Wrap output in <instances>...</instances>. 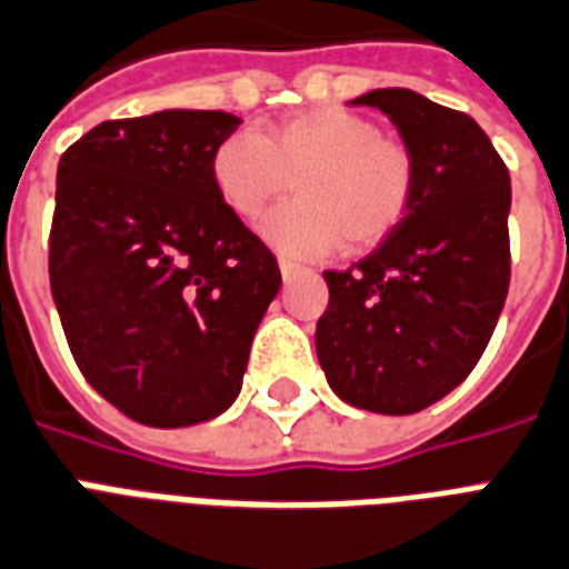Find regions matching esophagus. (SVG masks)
<instances>
[{"label": "esophagus", "mask_w": 569, "mask_h": 569, "mask_svg": "<svg viewBox=\"0 0 569 569\" xmlns=\"http://www.w3.org/2000/svg\"><path fill=\"white\" fill-rule=\"evenodd\" d=\"M279 270H281V279L290 281L299 272V263L290 261V258H279Z\"/></svg>", "instance_id": "obj_1"}]
</instances>
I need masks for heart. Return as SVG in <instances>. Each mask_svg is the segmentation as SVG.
I'll use <instances>...</instances> for the list:
<instances>
[{"instance_id": "b5f03b06", "label": "heart", "mask_w": 569, "mask_h": 569, "mask_svg": "<svg viewBox=\"0 0 569 569\" xmlns=\"http://www.w3.org/2000/svg\"><path fill=\"white\" fill-rule=\"evenodd\" d=\"M210 178L243 222H254L297 180L299 198L263 219L261 237L279 252L323 258L345 240L365 252L398 231L416 192V162L371 118L329 106L288 118L267 136H224L210 157Z\"/></svg>"}]
</instances>
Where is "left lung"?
<instances>
[{
    "label": "left lung",
    "mask_w": 569,
    "mask_h": 569,
    "mask_svg": "<svg viewBox=\"0 0 569 569\" xmlns=\"http://www.w3.org/2000/svg\"><path fill=\"white\" fill-rule=\"evenodd\" d=\"M380 109L416 162L398 231L347 272H323L315 347L329 389L356 409L412 416L469 377L510 281V174L475 118L409 88L350 100Z\"/></svg>",
    "instance_id": "8db88e82"
}]
</instances>
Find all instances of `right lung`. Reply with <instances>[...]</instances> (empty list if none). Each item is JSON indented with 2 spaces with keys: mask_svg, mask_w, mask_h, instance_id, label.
<instances>
[{
  "mask_svg": "<svg viewBox=\"0 0 569 569\" xmlns=\"http://www.w3.org/2000/svg\"><path fill=\"white\" fill-rule=\"evenodd\" d=\"M237 127L219 109H162L103 121L59 160L52 302L91 389L139 425L222 416L281 288L210 178Z\"/></svg>",
  "mask_w": 569,
  "mask_h": 569,
  "instance_id": "add662e5",
  "label": "right lung"
}]
</instances>
